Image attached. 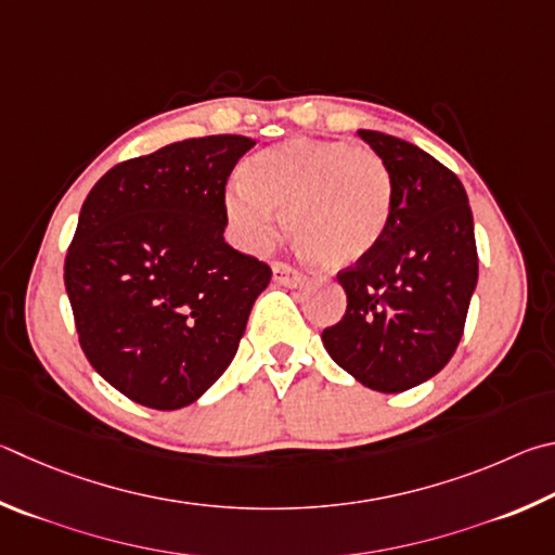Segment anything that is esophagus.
<instances>
[{
  "label": "esophagus",
  "mask_w": 555,
  "mask_h": 555,
  "mask_svg": "<svg viewBox=\"0 0 555 555\" xmlns=\"http://www.w3.org/2000/svg\"><path fill=\"white\" fill-rule=\"evenodd\" d=\"M272 278H275L278 285H285V287H297L307 280L302 272L295 270L293 266H287V262H272Z\"/></svg>",
  "instance_id": "34e87169"
}]
</instances>
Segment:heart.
<instances>
[{
  "label": "heart",
  "instance_id": "obj_1",
  "mask_svg": "<svg viewBox=\"0 0 555 555\" xmlns=\"http://www.w3.org/2000/svg\"><path fill=\"white\" fill-rule=\"evenodd\" d=\"M223 209L250 250L278 236L280 214L299 256L322 268H348L373 253L392 214V178L380 155L351 143L287 139L243 165Z\"/></svg>",
  "mask_w": 555,
  "mask_h": 555
}]
</instances>
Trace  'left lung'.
<instances>
[{"label":"left lung","mask_w":555,"mask_h":555,"mask_svg":"<svg viewBox=\"0 0 555 555\" xmlns=\"http://www.w3.org/2000/svg\"><path fill=\"white\" fill-rule=\"evenodd\" d=\"M392 178L383 241L338 272L346 314L324 328L326 353L377 392L434 377L461 344L478 285L473 211L455 175L410 141L358 129Z\"/></svg>","instance_id":"left-lung-1"}]
</instances>
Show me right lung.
Segmentation results:
<instances>
[{
	"instance_id": "right-lung-1",
	"label": "right lung",
	"mask_w": 555,
	"mask_h": 555,
	"mask_svg": "<svg viewBox=\"0 0 555 555\" xmlns=\"http://www.w3.org/2000/svg\"><path fill=\"white\" fill-rule=\"evenodd\" d=\"M256 141L204 135L124 160L87 194L65 289L87 361L151 410L197 402L238 351L270 285L223 241L227 180Z\"/></svg>"
}]
</instances>
